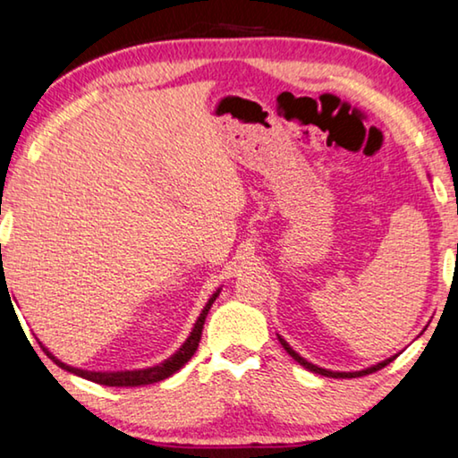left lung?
I'll list each match as a JSON object with an SVG mask.
<instances>
[{
	"label": "left lung",
	"instance_id": "left-lung-1",
	"mask_svg": "<svg viewBox=\"0 0 458 458\" xmlns=\"http://www.w3.org/2000/svg\"><path fill=\"white\" fill-rule=\"evenodd\" d=\"M277 339H279V344H282L284 350L288 352L290 356L294 358L300 366H304L306 370H310V372H315V374H320V377H329V378H358V377H366V374H372V372L380 370V368H385L386 364H391V361L399 356V353H397V356L386 358L385 361H378V364H374L370 368H364V370H358V372H333V370H327V368H318L317 364H312V361H309V360H304L302 356H300V353H296L294 350H292L288 341H285L282 335H277Z\"/></svg>",
	"mask_w": 458,
	"mask_h": 458
}]
</instances>
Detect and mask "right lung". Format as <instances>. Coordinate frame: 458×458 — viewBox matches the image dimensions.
<instances>
[{"mask_svg":"<svg viewBox=\"0 0 458 458\" xmlns=\"http://www.w3.org/2000/svg\"><path fill=\"white\" fill-rule=\"evenodd\" d=\"M220 296V288H217L211 298L208 300V304L203 306L199 318H197V323L193 327V331H191V335L187 337L185 344H182L179 350H176L173 356L168 360H164L162 364L158 366H149V368H141V370H121V372H90V370H81V368H73V366H67L64 361L57 360L53 356V353L47 350V347L40 344L43 347V352L49 356L55 364L59 368H64V370L76 374V377H81L86 380H92V382H98V385H105V386H143V385H152V382H160L164 378L173 377L174 372H179L182 366L187 364V361L193 358V353L197 352V345H199V339H201V331H203V323H206V317L211 309V304H214V300Z\"/></svg>","mask_w":458,"mask_h":458,"instance_id":"obj_1","label":"right lung"}]
</instances>
